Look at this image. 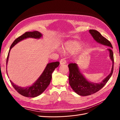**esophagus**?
Segmentation results:
<instances>
[{
  "instance_id": "1",
  "label": "esophagus",
  "mask_w": 120,
  "mask_h": 120,
  "mask_svg": "<svg viewBox=\"0 0 120 120\" xmlns=\"http://www.w3.org/2000/svg\"><path fill=\"white\" fill-rule=\"evenodd\" d=\"M66 60L64 59H62L60 60V64H66Z\"/></svg>"
}]
</instances>
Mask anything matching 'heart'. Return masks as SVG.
Masks as SVG:
<instances>
[{"label":"heart","instance_id":"1","mask_svg":"<svg viewBox=\"0 0 120 120\" xmlns=\"http://www.w3.org/2000/svg\"><path fill=\"white\" fill-rule=\"evenodd\" d=\"M82 48V45L77 41L68 42L66 44V46L64 48V50L68 51L71 53H74L78 51Z\"/></svg>","mask_w":120,"mask_h":120}]
</instances>
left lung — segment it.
I'll use <instances>...</instances> for the list:
<instances>
[{"label": "left lung", "mask_w": 120, "mask_h": 120, "mask_svg": "<svg viewBox=\"0 0 120 120\" xmlns=\"http://www.w3.org/2000/svg\"><path fill=\"white\" fill-rule=\"evenodd\" d=\"M89 32L95 41L101 45L108 46L110 58L112 61V67L110 74L101 82L94 83L89 82L82 74L78 64L71 63L68 65L70 71L68 76L69 83L74 91L79 96H86L90 95L99 91L109 80L114 70V56L112 49V46L107 39L101 35L99 31L94 30H89Z\"/></svg>", "instance_id": "8db88e82"}]
</instances>
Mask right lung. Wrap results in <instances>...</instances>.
I'll use <instances>...</instances> for the list:
<instances>
[{
    "label": "right lung",
    "mask_w": 120,
    "mask_h": 120,
    "mask_svg": "<svg viewBox=\"0 0 120 120\" xmlns=\"http://www.w3.org/2000/svg\"><path fill=\"white\" fill-rule=\"evenodd\" d=\"M42 37V34L41 32L38 31H33L26 32L22 35L20 36L19 37L15 39V41L13 42L10 48L6 60V65L8 64V63L9 52L11 49L16 44H17L18 42L27 38L39 39ZM59 64L60 62H59V61L52 62L47 64L45 69L42 72L41 75H40V77L35 81V82L33 83V85H32L31 86L21 87L15 85L10 80V82L13 88L20 95L26 97H36L41 94L45 90L47 87L49 86L52 78V73L54 70H55V68L59 66ZM7 75H8V72H7Z\"/></svg>",
    "instance_id": "add662e5"
}]
</instances>
